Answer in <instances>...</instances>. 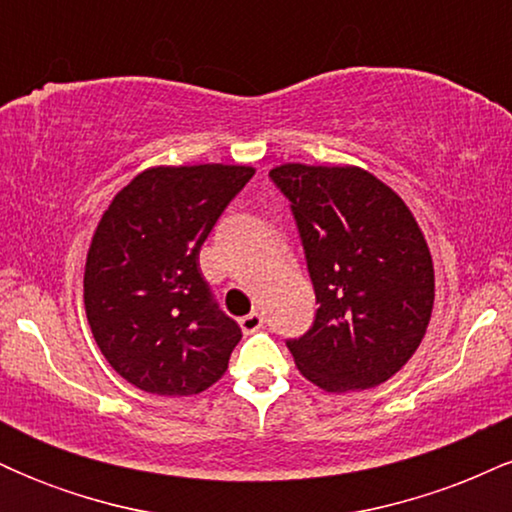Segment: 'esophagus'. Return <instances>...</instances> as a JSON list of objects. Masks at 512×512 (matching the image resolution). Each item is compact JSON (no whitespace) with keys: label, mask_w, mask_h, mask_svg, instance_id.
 Segmentation results:
<instances>
[{"label":"esophagus","mask_w":512,"mask_h":512,"mask_svg":"<svg viewBox=\"0 0 512 512\" xmlns=\"http://www.w3.org/2000/svg\"><path fill=\"white\" fill-rule=\"evenodd\" d=\"M262 325H264V320H262L260 313H250V315L240 317V327H243L245 334H252V332L262 330Z\"/></svg>","instance_id":"34e87169"}]
</instances>
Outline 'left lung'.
Returning a JSON list of instances; mask_svg holds the SVG:
<instances>
[{"label": "left lung", "instance_id": "left-lung-1", "mask_svg": "<svg viewBox=\"0 0 512 512\" xmlns=\"http://www.w3.org/2000/svg\"><path fill=\"white\" fill-rule=\"evenodd\" d=\"M291 199L317 308L289 342L305 380L361 392L390 380L426 337L436 272L404 199L358 166L281 163L269 170Z\"/></svg>", "mask_w": 512, "mask_h": 512}]
</instances>
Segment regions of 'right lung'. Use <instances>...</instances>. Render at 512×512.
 Wrapping results in <instances>:
<instances>
[{"label":"right lung","mask_w":512,"mask_h":512,"mask_svg":"<svg viewBox=\"0 0 512 512\" xmlns=\"http://www.w3.org/2000/svg\"><path fill=\"white\" fill-rule=\"evenodd\" d=\"M255 168H146L103 211L84 269L93 339L117 375L158 397H190L223 378L243 337L211 301L199 250Z\"/></svg>","instance_id":"obj_1"}]
</instances>
